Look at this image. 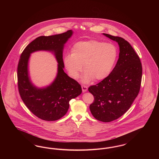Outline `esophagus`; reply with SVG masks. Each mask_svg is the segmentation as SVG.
<instances>
[{
	"instance_id": "obj_1",
	"label": "esophagus",
	"mask_w": 159,
	"mask_h": 159,
	"mask_svg": "<svg viewBox=\"0 0 159 159\" xmlns=\"http://www.w3.org/2000/svg\"><path fill=\"white\" fill-rule=\"evenodd\" d=\"M82 89L83 92H85L88 91V87L86 86H85V85H82Z\"/></svg>"
}]
</instances>
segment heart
I'll return each instance as SVG.
<instances>
[{
	"instance_id": "b5f03b06",
	"label": "heart",
	"mask_w": 159,
	"mask_h": 159,
	"mask_svg": "<svg viewBox=\"0 0 159 159\" xmlns=\"http://www.w3.org/2000/svg\"><path fill=\"white\" fill-rule=\"evenodd\" d=\"M118 57V50L112 43L97 40L76 43L73 53L64 57V64L69 75L77 79L84 70L82 82L88 83L94 78L102 80L111 72Z\"/></svg>"
}]
</instances>
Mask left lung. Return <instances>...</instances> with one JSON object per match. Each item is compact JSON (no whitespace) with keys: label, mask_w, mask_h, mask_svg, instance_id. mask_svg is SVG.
I'll return each mask as SVG.
<instances>
[{"label":"left lung","mask_w":159,"mask_h":159,"mask_svg":"<svg viewBox=\"0 0 159 159\" xmlns=\"http://www.w3.org/2000/svg\"><path fill=\"white\" fill-rule=\"evenodd\" d=\"M102 34L118 43L120 52L110 74L89 88L88 91L94 97L89 108L96 119L110 122L125 113L138 96L143 69L138 55L128 41L120 37Z\"/></svg>","instance_id":"obj_1"}]
</instances>
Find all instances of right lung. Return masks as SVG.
<instances>
[{
    "instance_id": "1",
    "label": "right lung",
    "mask_w": 159,
    "mask_h": 159,
    "mask_svg": "<svg viewBox=\"0 0 159 159\" xmlns=\"http://www.w3.org/2000/svg\"><path fill=\"white\" fill-rule=\"evenodd\" d=\"M71 30L49 36H40L26 46L17 68L18 87L21 98L33 113L46 121H55L67 113L69 101L82 93L81 86L64 72L62 59L64 45L72 36ZM40 50L54 54L58 63L57 73L49 85L38 88L32 83L28 71L30 54Z\"/></svg>"
}]
</instances>
